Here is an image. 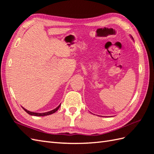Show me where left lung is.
Listing matches in <instances>:
<instances>
[{"label": "left lung", "mask_w": 154, "mask_h": 154, "mask_svg": "<svg viewBox=\"0 0 154 154\" xmlns=\"http://www.w3.org/2000/svg\"><path fill=\"white\" fill-rule=\"evenodd\" d=\"M131 37H132V36H131ZM132 38H133V37H132Z\"/></svg>", "instance_id": "obj_1"}]
</instances>
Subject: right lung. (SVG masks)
Here are the masks:
<instances>
[{
	"instance_id": "obj_1",
	"label": "right lung",
	"mask_w": 154,
	"mask_h": 154,
	"mask_svg": "<svg viewBox=\"0 0 154 154\" xmlns=\"http://www.w3.org/2000/svg\"><path fill=\"white\" fill-rule=\"evenodd\" d=\"M60 105L61 104H60L58 107H57L56 108L54 109H52L51 111H50V112H45V113H35V112H30V111H28L26 109H25L24 108H23V107H22V108L28 114H29V115H31V116H48V115H51V114H52L54 113H55L56 111L59 109V108L60 107Z\"/></svg>"
}]
</instances>
